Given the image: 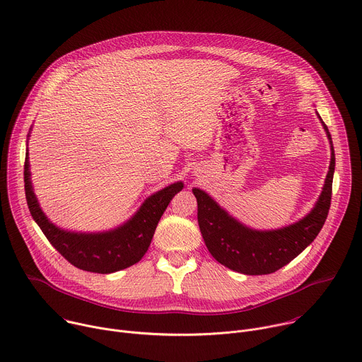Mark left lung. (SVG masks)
<instances>
[{"label": "left lung", "instance_id": "left-lung-1", "mask_svg": "<svg viewBox=\"0 0 362 362\" xmlns=\"http://www.w3.org/2000/svg\"><path fill=\"white\" fill-rule=\"evenodd\" d=\"M318 117L331 144L329 170L313 211L298 222L275 230L250 229L230 216L204 190L193 189L203 240L219 264L245 275H268L288 265L318 236L329 212L335 170L332 139L320 115Z\"/></svg>", "mask_w": 362, "mask_h": 362}]
</instances>
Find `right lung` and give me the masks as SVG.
I'll list each match as a JSON object with an SVG mask.
<instances>
[{
    "mask_svg": "<svg viewBox=\"0 0 362 362\" xmlns=\"http://www.w3.org/2000/svg\"><path fill=\"white\" fill-rule=\"evenodd\" d=\"M24 183L30 214L48 242L71 265L94 274H113L137 264L147 252L168 204L183 189L182 182L172 183L148 196L139 211L123 225L106 232L86 233L56 226L41 211L31 185L28 148L24 163Z\"/></svg>",
    "mask_w": 362,
    "mask_h": 362,
    "instance_id": "obj_1",
    "label": "right lung"
}]
</instances>
